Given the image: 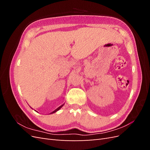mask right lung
Listing matches in <instances>:
<instances>
[{
	"label": "right lung",
	"instance_id": "obj_1",
	"mask_svg": "<svg viewBox=\"0 0 150 150\" xmlns=\"http://www.w3.org/2000/svg\"><path fill=\"white\" fill-rule=\"evenodd\" d=\"M62 106H63V104H62V105H61V106H59V108H57V109H56V110H55V111H53V112H51V113H54V112H56V111H58V110H60V109H61V108H62Z\"/></svg>",
	"mask_w": 150,
	"mask_h": 150
}]
</instances>
